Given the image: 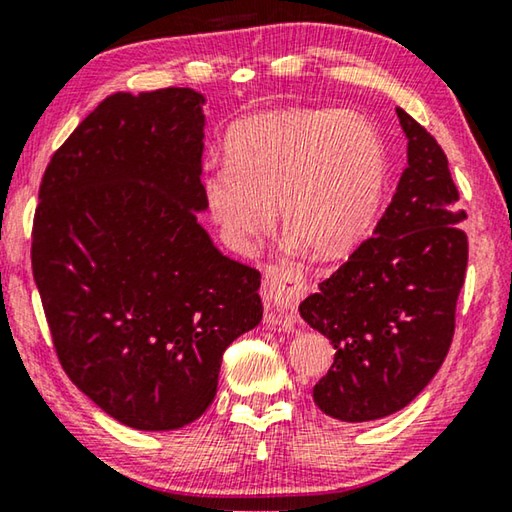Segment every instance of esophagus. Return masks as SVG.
I'll list each match as a JSON object with an SVG mask.
<instances>
[{"label":"esophagus","mask_w":512,"mask_h":512,"mask_svg":"<svg viewBox=\"0 0 512 512\" xmlns=\"http://www.w3.org/2000/svg\"><path fill=\"white\" fill-rule=\"evenodd\" d=\"M264 293L266 298L273 302V307L280 311L284 323L293 327V318H296L293 311H296L302 293H305V282H302V277L289 271V268H284V271H277L275 275L268 277L264 284Z\"/></svg>","instance_id":"obj_1"}]
</instances>
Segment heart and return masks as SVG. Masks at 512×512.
<instances>
[{
    "label": "heart",
    "mask_w": 512,
    "mask_h": 512,
    "mask_svg": "<svg viewBox=\"0 0 512 512\" xmlns=\"http://www.w3.org/2000/svg\"><path fill=\"white\" fill-rule=\"evenodd\" d=\"M388 183V151L366 117L277 110L225 140V167L207 173L205 203L228 241L266 235L280 205L289 235L316 257H341L368 235Z\"/></svg>",
    "instance_id": "1"
}]
</instances>
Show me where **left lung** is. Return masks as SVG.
I'll return each instance as SVG.
<instances>
[{"label":"left lung","instance_id":"obj_1","mask_svg":"<svg viewBox=\"0 0 512 512\" xmlns=\"http://www.w3.org/2000/svg\"><path fill=\"white\" fill-rule=\"evenodd\" d=\"M406 158L375 232L300 302L334 345L314 386L318 409L343 422L386 418L420 395L449 352L465 282L467 235L458 189L436 137L397 108Z\"/></svg>","mask_w":512,"mask_h":512}]
</instances>
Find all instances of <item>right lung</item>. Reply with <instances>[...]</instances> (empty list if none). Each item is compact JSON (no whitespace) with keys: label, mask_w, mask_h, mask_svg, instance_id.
<instances>
[{"label":"right lung","mask_w":512,"mask_h":512,"mask_svg":"<svg viewBox=\"0 0 512 512\" xmlns=\"http://www.w3.org/2000/svg\"><path fill=\"white\" fill-rule=\"evenodd\" d=\"M203 94L117 92L54 153L31 266L67 377L121 424L201 418L228 345L262 320V275L198 223Z\"/></svg>","instance_id":"right-lung-1"}]
</instances>
